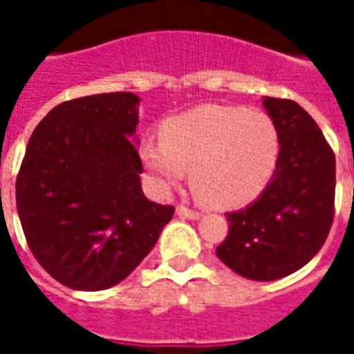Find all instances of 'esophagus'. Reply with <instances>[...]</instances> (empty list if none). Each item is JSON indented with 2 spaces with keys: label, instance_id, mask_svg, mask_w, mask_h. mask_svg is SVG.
<instances>
[{
  "label": "esophagus",
  "instance_id": "esophagus-1",
  "mask_svg": "<svg viewBox=\"0 0 354 354\" xmlns=\"http://www.w3.org/2000/svg\"><path fill=\"white\" fill-rule=\"evenodd\" d=\"M176 214L180 216V218H187V220H199L201 216H203L199 210H192V208L184 207V205L176 207Z\"/></svg>",
  "mask_w": 354,
  "mask_h": 354
}]
</instances>
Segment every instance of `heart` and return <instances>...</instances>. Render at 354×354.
Returning <instances> with one entry per match:
<instances>
[{"label":"heart","instance_id":"heart-1","mask_svg":"<svg viewBox=\"0 0 354 354\" xmlns=\"http://www.w3.org/2000/svg\"><path fill=\"white\" fill-rule=\"evenodd\" d=\"M159 138L140 146V161L161 192L182 184L216 208L260 197L279 169L281 131L273 117L245 106L203 104L162 121Z\"/></svg>","mask_w":354,"mask_h":354}]
</instances>
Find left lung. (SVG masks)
Returning a JSON list of instances; mask_svg holds the SVG:
<instances>
[{"mask_svg":"<svg viewBox=\"0 0 354 354\" xmlns=\"http://www.w3.org/2000/svg\"><path fill=\"white\" fill-rule=\"evenodd\" d=\"M261 104L281 131V162L252 205L225 214L230 233L216 254L245 279L277 281L309 263L326 241L334 220L335 157L297 102L263 96Z\"/></svg>","mask_w":354,"mask_h":354,"instance_id":"1","label":"left lung"}]
</instances>
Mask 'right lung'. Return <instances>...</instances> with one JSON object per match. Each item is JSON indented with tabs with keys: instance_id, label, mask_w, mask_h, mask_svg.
<instances>
[{
	"instance_id": "obj_1",
	"label": "right lung",
	"mask_w": 354,
	"mask_h": 354,
	"mask_svg": "<svg viewBox=\"0 0 354 354\" xmlns=\"http://www.w3.org/2000/svg\"><path fill=\"white\" fill-rule=\"evenodd\" d=\"M140 98L83 96L53 108L35 127L17 178L28 246L72 290L115 286L151 252L174 207L142 192Z\"/></svg>"
}]
</instances>
